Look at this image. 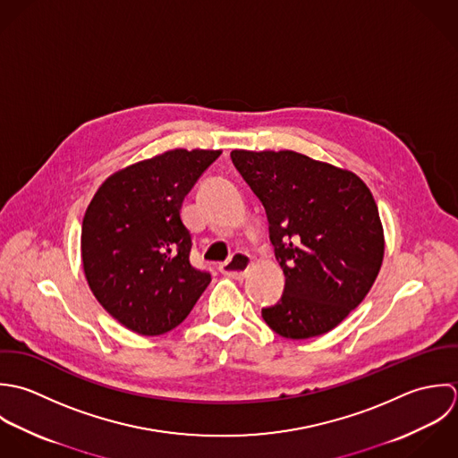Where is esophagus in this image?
Here are the masks:
<instances>
[{"label": "esophagus", "mask_w": 458, "mask_h": 458, "mask_svg": "<svg viewBox=\"0 0 458 458\" xmlns=\"http://www.w3.org/2000/svg\"><path fill=\"white\" fill-rule=\"evenodd\" d=\"M253 260L250 255L246 253H235L232 255L225 264L219 266V271L232 279H244L250 267H251Z\"/></svg>", "instance_id": "1"}]
</instances>
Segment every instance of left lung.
<instances>
[{"label":"left lung","mask_w":458,"mask_h":458,"mask_svg":"<svg viewBox=\"0 0 458 458\" xmlns=\"http://www.w3.org/2000/svg\"><path fill=\"white\" fill-rule=\"evenodd\" d=\"M233 166L262 201L281 299L262 310L283 338L306 340L335 329L369 292L384 257L377 203L352 172L292 150H233Z\"/></svg>","instance_id":"1"}]
</instances>
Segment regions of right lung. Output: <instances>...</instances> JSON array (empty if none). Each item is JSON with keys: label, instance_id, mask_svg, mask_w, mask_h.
Listing matches in <instances>:
<instances>
[{"label": "right lung", "instance_id": "add662e5", "mask_svg": "<svg viewBox=\"0 0 458 458\" xmlns=\"http://www.w3.org/2000/svg\"><path fill=\"white\" fill-rule=\"evenodd\" d=\"M221 150H168L131 165L97 189L85 212L81 259L102 308L127 329H175L210 283L189 262L183 198Z\"/></svg>", "mask_w": 458, "mask_h": 458}]
</instances>
